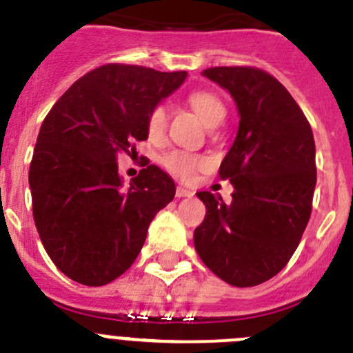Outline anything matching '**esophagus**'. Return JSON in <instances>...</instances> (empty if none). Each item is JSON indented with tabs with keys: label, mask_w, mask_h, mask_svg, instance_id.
<instances>
[{
	"label": "esophagus",
	"mask_w": 353,
	"mask_h": 353,
	"mask_svg": "<svg viewBox=\"0 0 353 353\" xmlns=\"http://www.w3.org/2000/svg\"><path fill=\"white\" fill-rule=\"evenodd\" d=\"M176 198H192L194 196V192L192 190H189V189H185V187H176Z\"/></svg>",
	"instance_id": "obj_1"
}]
</instances>
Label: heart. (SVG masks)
Returning a JSON list of instances; mask_svg holds the SVG:
<instances>
[{
  "label": "heart",
  "mask_w": 353,
  "mask_h": 353,
  "mask_svg": "<svg viewBox=\"0 0 353 353\" xmlns=\"http://www.w3.org/2000/svg\"><path fill=\"white\" fill-rule=\"evenodd\" d=\"M187 103L210 128L219 124L225 115L224 103L208 90H194L187 96ZM164 129H166V110L163 105L152 106L147 115L148 137L152 140H159L164 134ZM205 157L187 150H170L161 155V164H163L164 170L182 180H189L199 168L205 166Z\"/></svg>",
  "instance_id": "heart-1"
}]
</instances>
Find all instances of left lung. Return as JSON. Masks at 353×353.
<instances>
[{"instance_id": "8db88e82", "label": "left lung", "mask_w": 353, "mask_h": 353, "mask_svg": "<svg viewBox=\"0 0 353 353\" xmlns=\"http://www.w3.org/2000/svg\"><path fill=\"white\" fill-rule=\"evenodd\" d=\"M203 75L229 90L240 128L219 170L234 187L232 201L198 192L206 215L194 247L224 282L254 287L280 273L301 241L316 183L315 140L289 90L264 70L216 66Z\"/></svg>"}]
</instances>
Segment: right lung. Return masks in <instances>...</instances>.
<instances>
[{"mask_svg": "<svg viewBox=\"0 0 353 353\" xmlns=\"http://www.w3.org/2000/svg\"><path fill=\"white\" fill-rule=\"evenodd\" d=\"M185 77L103 64L47 113L29 166L33 216L48 257L71 280L99 287L121 276L155 213L174 198V182L154 164L122 187L117 157L147 140L148 112Z\"/></svg>", "mask_w": 353, "mask_h": 353, "instance_id": "1", "label": "right lung"}]
</instances>
